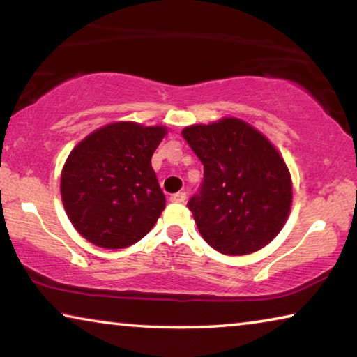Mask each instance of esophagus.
<instances>
[{
    "instance_id": "esophagus-1",
    "label": "esophagus",
    "mask_w": 357,
    "mask_h": 357,
    "mask_svg": "<svg viewBox=\"0 0 357 357\" xmlns=\"http://www.w3.org/2000/svg\"><path fill=\"white\" fill-rule=\"evenodd\" d=\"M185 198H187L185 192H176V193H173V195L170 197V202H173V203H184Z\"/></svg>"
}]
</instances>
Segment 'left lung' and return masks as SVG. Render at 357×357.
<instances>
[{
    "label": "left lung",
    "instance_id": "obj_1",
    "mask_svg": "<svg viewBox=\"0 0 357 357\" xmlns=\"http://www.w3.org/2000/svg\"><path fill=\"white\" fill-rule=\"evenodd\" d=\"M204 167L187 206L206 243L225 255L263 249L285 225L291 179L277 149L244 121L225 118L183 130Z\"/></svg>",
    "mask_w": 357,
    "mask_h": 357
}]
</instances>
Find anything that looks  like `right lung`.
<instances>
[{
  "label": "right lung",
  "mask_w": 357,
  "mask_h": 357,
  "mask_svg": "<svg viewBox=\"0 0 357 357\" xmlns=\"http://www.w3.org/2000/svg\"><path fill=\"white\" fill-rule=\"evenodd\" d=\"M165 128L114 123L72 149L61 174V197L72 225L104 249H124L151 231L165 195L151 157Z\"/></svg>",
  "instance_id": "obj_1"
}]
</instances>
